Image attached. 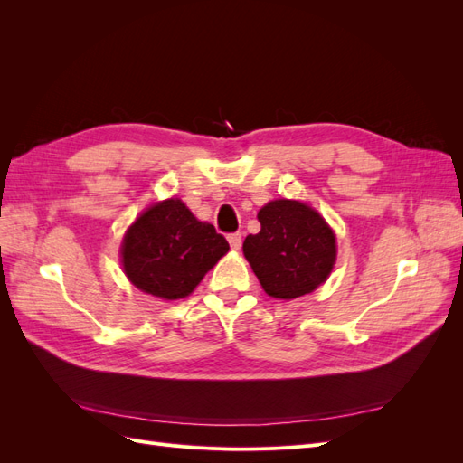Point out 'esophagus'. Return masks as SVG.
Masks as SVG:
<instances>
[{"instance_id": "34e87169", "label": "esophagus", "mask_w": 463, "mask_h": 463, "mask_svg": "<svg viewBox=\"0 0 463 463\" xmlns=\"http://www.w3.org/2000/svg\"><path fill=\"white\" fill-rule=\"evenodd\" d=\"M228 241H230V247H232L233 250H240V249H241V243H243V237H241L240 232H235V233H230V235H228Z\"/></svg>"}]
</instances>
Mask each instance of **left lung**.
Segmentation results:
<instances>
[{"label": "left lung", "mask_w": 463, "mask_h": 463, "mask_svg": "<svg viewBox=\"0 0 463 463\" xmlns=\"http://www.w3.org/2000/svg\"><path fill=\"white\" fill-rule=\"evenodd\" d=\"M260 232L243 241V255L262 289L296 299L326 282L335 262V235L315 208L299 201H270L259 210Z\"/></svg>", "instance_id": "obj_1"}]
</instances>
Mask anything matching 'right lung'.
Returning <instances> with one entry per match:
<instances>
[{
	"instance_id": "obj_1",
	"label": "right lung",
	"mask_w": 463,
	"mask_h": 463,
	"mask_svg": "<svg viewBox=\"0 0 463 463\" xmlns=\"http://www.w3.org/2000/svg\"><path fill=\"white\" fill-rule=\"evenodd\" d=\"M226 237L199 222L179 199L146 208L121 243V264L131 284L154 298L181 299L226 255Z\"/></svg>"
}]
</instances>
